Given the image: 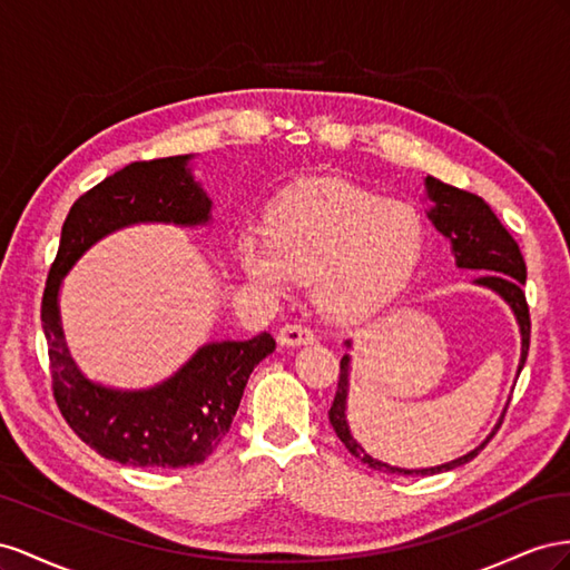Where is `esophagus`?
<instances>
[{
    "mask_svg": "<svg viewBox=\"0 0 570 570\" xmlns=\"http://www.w3.org/2000/svg\"><path fill=\"white\" fill-rule=\"evenodd\" d=\"M276 338H279L282 346H307L315 341V332L311 327H305V324L296 322V324H284L279 334H276Z\"/></svg>",
    "mask_w": 570,
    "mask_h": 570,
    "instance_id": "obj_1",
    "label": "esophagus"
}]
</instances>
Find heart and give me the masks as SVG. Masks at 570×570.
<instances>
[{
  "mask_svg": "<svg viewBox=\"0 0 570 570\" xmlns=\"http://www.w3.org/2000/svg\"><path fill=\"white\" fill-rule=\"evenodd\" d=\"M430 224L411 200L384 198L344 178H311L269 209V232L238 238L240 267L253 282L282 291L313 279L324 313L363 320L392 303L428 250Z\"/></svg>",
  "mask_w": 570,
  "mask_h": 570,
  "instance_id": "obj_1",
  "label": "heart"
}]
</instances>
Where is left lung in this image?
I'll return each instance as SVG.
<instances>
[{
  "mask_svg": "<svg viewBox=\"0 0 570 570\" xmlns=\"http://www.w3.org/2000/svg\"><path fill=\"white\" fill-rule=\"evenodd\" d=\"M425 190L428 198L432 203L428 217L436 226V232L451 243V253L456 257V265L461 269H484L482 276H478L475 284L492 288L494 294H499L503 301L509 303V307L515 315L518 330H520V363H518V375L525 365L528 348H530V313H528V303L523 294V284H525V259L520 255L518 243L513 236L503 229V224L497 219L492 213V207L487 205L480 195L468 193L461 188H453L449 184H442L439 178L428 176L425 178ZM346 346H351V341H346ZM348 370H351V355L341 357V372H338V384H336V396L330 409V422L336 432L341 442L346 444V449L353 453L355 459H361L367 463V468L375 470H386V473H401V475H434V473H444V470H453L463 463L473 461L478 453L487 446V442L497 434L501 428V420L507 415L503 411L501 420L490 432V436L484 442L473 449L465 456L449 461L434 468H420V470H409V468H396L382 463L377 459H372L365 449L355 442L351 430H348V420H346V399H348Z\"/></svg>",
  "mask_w": 570,
  "mask_h": 570,
  "instance_id": "1",
  "label": "left lung"
}]
</instances>
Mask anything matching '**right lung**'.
I'll list each match as a JSON object with an SVG mask.
<instances>
[{
    "label": "right lung",
    "mask_w": 570,
    "mask_h": 570,
    "mask_svg": "<svg viewBox=\"0 0 570 570\" xmlns=\"http://www.w3.org/2000/svg\"><path fill=\"white\" fill-rule=\"evenodd\" d=\"M193 155L134 161L80 195L61 226L59 250L42 294L55 401L69 428L100 456L138 468L203 463L232 428L255 365L276 344L263 332L248 341H209L186 365L150 389H109L73 363L59 317V286L92 243L124 226L161 222L200 226L213 200L195 181Z\"/></svg>",
    "instance_id": "obj_1"
}]
</instances>
